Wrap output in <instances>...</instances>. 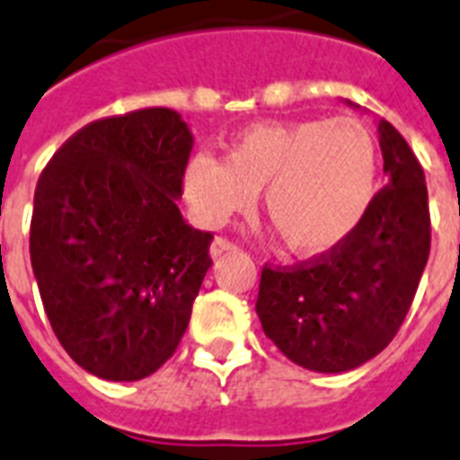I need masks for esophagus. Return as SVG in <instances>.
I'll return each instance as SVG.
<instances>
[{
    "instance_id": "34e87169",
    "label": "esophagus",
    "mask_w": 460,
    "mask_h": 460,
    "mask_svg": "<svg viewBox=\"0 0 460 460\" xmlns=\"http://www.w3.org/2000/svg\"><path fill=\"white\" fill-rule=\"evenodd\" d=\"M229 250H236V245H234L231 241H226V238L217 236L210 245V257H212V260H217V257H222L224 252H229Z\"/></svg>"
}]
</instances>
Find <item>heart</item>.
<instances>
[{"mask_svg": "<svg viewBox=\"0 0 460 460\" xmlns=\"http://www.w3.org/2000/svg\"><path fill=\"white\" fill-rule=\"evenodd\" d=\"M376 181L378 146L364 122H262L231 141L226 160L196 155L186 165L184 193L198 222L219 226L264 191V215L283 245L314 257L364 222Z\"/></svg>", "mask_w": 460, "mask_h": 460, "instance_id": "obj_1", "label": "heart"}]
</instances>
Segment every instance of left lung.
<instances>
[{"label":"left lung","mask_w":460,"mask_h":460,"mask_svg":"<svg viewBox=\"0 0 460 460\" xmlns=\"http://www.w3.org/2000/svg\"><path fill=\"white\" fill-rule=\"evenodd\" d=\"M378 137L387 186L352 236L293 269H262L255 309L264 335L307 371L345 373L383 352L428 264L423 167L387 120Z\"/></svg>","instance_id":"8db88e82"}]
</instances>
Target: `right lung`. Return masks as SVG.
<instances>
[{
    "instance_id": "obj_1",
    "label": "right lung",
    "mask_w": 460,
    "mask_h": 460,
    "mask_svg": "<svg viewBox=\"0 0 460 460\" xmlns=\"http://www.w3.org/2000/svg\"><path fill=\"white\" fill-rule=\"evenodd\" d=\"M193 134L172 108L82 127L37 181L30 262L70 359L132 383L170 359L208 269L212 236L177 208Z\"/></svg>"
}]
</instances>
